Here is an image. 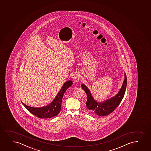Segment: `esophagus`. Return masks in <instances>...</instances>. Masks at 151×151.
I'll list each match as a JSON object with an SVG mask.
<instances>
[{
	"label": "esophagus",
	"instance_id": "1",
	"mask_svg": "<svg viewBox=\"0 0 151 151\" xmlns=\"http://www.w3.org/2000/svg\"><path fill=\"white\" fill-rule=\"evenodd\" d=\"M79 78H80V77H79V75L78 74H75L74 75L73 79L75 82L78 81V80H79Z\"/></svg>",
	"mask_w": 151,
	"mask_h": 151
}]
</instances>
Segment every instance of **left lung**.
Listing matches in <instances>:
<instances>
[{
	"label": "left lung",
	"mask_w": 151,
	"mask_h": 151,
	"mask_svg": "<svg viewBox=\"0 0 151 151\" xmlns=\"http://www.w3.org/2000/svg\"><path fill=\"white\" fill-rule=\"evenodd\" d=\"M124 80L121 89L114 97L103 101L98 102L93 98L91 91L86 86L82 84V89L86 92L88 100L86 102L87 110L89 114L99 116H105L109 114L119 105L125 95L127 86L126 74L125 73Z\"/></svg>",
	"instance_id": "1"
}]
</instances>
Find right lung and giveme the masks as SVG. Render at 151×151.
Wrapping results in <instances>:
<instances>
[{
    "mask_svg": "<svg viewBox=\"0 0 151 151\" xmlns=\"http://www.w3.org/2000/svg\"><path fill=\"white\" fill-rule=\"evenodd\" d=\"M73 84L71 80L65 82L58 93L52 102L46 106L41 107H32L27 106L22 102L23 105L32 114L41 119H48L58 116L62 108L63 97L66 90Z\"/></svg>",
    "mask_w": 151,
    "mask_h": 151,
    "instance_id": "add662e5",
    "label": "right lung"
}]
</instances>
